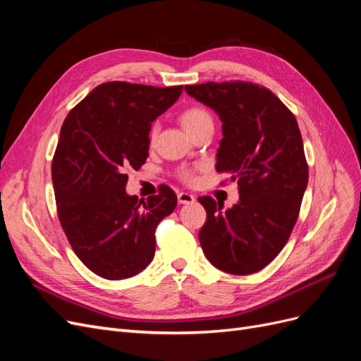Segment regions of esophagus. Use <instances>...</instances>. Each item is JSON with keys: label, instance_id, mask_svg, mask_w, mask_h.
<instances>
[{"label": "esophagus", "instance_id": "1", "mask_svg": "<svg viewBox=\"0 0 361 361\" xmlns=\"http://www.w3.org/2000/svg\"><path fill=\"white\" fill-rule=\"evenodd\" d=\"M178 202L180 204H190V203L195 202V197H194L192 194H190V192H179L178 194Z\"/></svg>", "mask_w": 361, "mask_h": 361}]
</instances>
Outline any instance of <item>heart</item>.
<instances>
[{
	"mask_svg": "<svg viewBox=\"0 0 361 361\" xmlns=\"http://www.w3.org/2000/svg\"><path fill=\"white\" fill-rule=\"evenodd\" d=\"M179 118H180L182 126L187 129L188 134H192L194 130H197L206 125H212L211 113L207 111L203 105H199V104H194V105L183 108ZM155 137H157V126L154 125L150 128V133H149L150 143H154ZM179 176L183 180L191 182L194 179V170L192 169H182L179 171Z\"/></svg>",
	"mask_w": 361,
	"mask_h": 361,
	"instance_id": "heart-1",
	"label": "heart"
}]
</instances>
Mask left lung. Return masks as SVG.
<instances>
[{"mask_svg":"<svg viewBox=\"0 0 361 361\" xmlns=\"http://www.w3.org/2000/svg\"><path fill=\"white\" fill-rule=\"evenodd\" d=\"M185 92L223 122L215 167L239 188V202L226 211L209 195L199 199L207 215L199 232L203 253L228 274H253L286 245L307 187L297 118L274 93L253 82L185 85Z\"/></svg>","mask_w":361,"mask_h":361,"instance_id":"left-lung-1","label":"left lung"}]
</instances>
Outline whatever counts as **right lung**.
<instances>
[{
  "label": "right lung",
  "instance_id": "add662e5",
  "mask_svg": "<svg viewBox=\"0 0 361 361\" xmlns=\"http://www.w3.org/2000/svg\"><path fill=\"white\" fill-rule=\"evenodd\" d=\"M182 85L104 82L64 118L52 159L59 220L75 255L106 280L129 279L155 256V231L178 197L167 185L147 200L126 194V170L149 157L154 120Z\"/></svg>",
  "mask_w": 361,
  "mask_h": 361
}]
</instances>
